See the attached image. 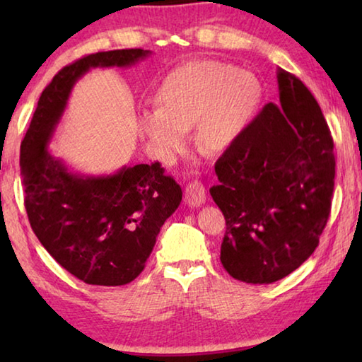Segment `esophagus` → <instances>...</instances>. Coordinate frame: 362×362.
I'll use <instances>...</instances> for the list:
<instances>
[{
  "label": "esophagus",
  "instance_id": "esophagus-1",
  "mask_svg": "<svg viewBox=\"0 0 362 362\" xmlns=\"http://www.w3.org/2000/svg\"><path fill=\"white\" fill-rule=\"evenodd\" d=\"M185 201L188 206L199 207L206 203V188L201 182H189L185 188Z\"/></svg>",
  "mask_w": 362,
  "mask_h": 362
}]
</instances>
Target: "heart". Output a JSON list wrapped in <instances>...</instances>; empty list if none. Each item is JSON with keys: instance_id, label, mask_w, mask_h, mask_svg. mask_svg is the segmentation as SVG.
I'll return each mask as SVG.
<instances>
[{"instance_id": "1", "label": "heart", "mask_w": 362, "mask_h": 362, "mask_svg": "<svg viewBox=\"0 0 362 362\" xmlns=\"http://www.w3.org/2000/svg\"><path fill=\"white\" fill-rule=\"evenodd\" d=\"M262 84L252 73L218 60H194L170 73L161 86V107L137 118L140 136L158 159L170 163L188 144V131L207 151H223L252 124L262 105Z\"/></svg>"}]
</instances>
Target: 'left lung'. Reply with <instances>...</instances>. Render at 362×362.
I'll return each instance as SVG.
<instances>
[{
  "mask_svg": "<svg viewBox=\"0 0 362 362\" xmlns=\"http://www.w3.org/2000/svg\"><path fill=\"white\" fill-rule=\"evenodd\" d=\"M279 102L267 103L216 163L209 192L226 230L220 262L230 276L269 284L315 252L330 214L334 140L313 94L278 70Z\"/></svg>",
  "mask_w": 362,
  "mask_h": 362,
  "instance_id": "obj_1",
  "label": "left lung"
}]
</instances>
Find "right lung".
I'll return each mask as SVG.
<instances>
[{
  "label": "right lung",
  "mask_w": 362,
  "mask_h": 362,
  "mask_svg": "<svg viewBox=\"0 0 362 362\" xmlns=\"http://www.w3.org/2000/svg\"><path fill=\"white\" fill-rule=\"evenodd\" d=\"M144 49L95 52L64 66L38 100L21 145L27 216L36 238L60 267L93 286L136 279L164 222L182 201V188L159 163L122 168L113 175L70 173L47 151L71 88L89 69L129 66Z\"/></svg>",
  "instance_id": "right-lung-1"
}]
</instances>
